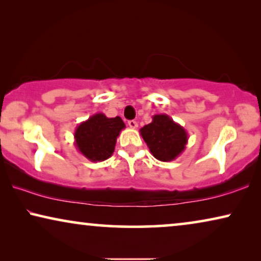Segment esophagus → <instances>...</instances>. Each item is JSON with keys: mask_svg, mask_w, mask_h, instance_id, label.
<instances>
[{"mask_svg": "<svg viewBox=\"0 0 261 261\" xmlns=\"http://www.w3.org/2000/svg\"><path fill=\"white\" fill-rule=\"evenodd\" d=\"M128 126H129L130 128H137L138 122H137V121H134V120H130V121H128Z\"/></svg>", "mask_w": 261, "mask_h": 261, "instance_id": "1", "label": "esophagus"}]
</instances>
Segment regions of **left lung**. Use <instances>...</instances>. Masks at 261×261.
I'll use <instances>...</instances> for the list:
<instances>
[{"instance_id": "1", "label": "left lung", "mask_w": 261, "mask_h": 261, "mask_svg": "<svg viewBox=\"0 0 261 261\" xmlns=\"http://www.w3.org/2000/svg\"><path fill=\"white\" fill-rule=\"evenodd\" d=\"M149 151L160 162H172L181 154L188 144V133L166 114L152 116V122L140 129Z\"/></svg>"}]
</instances>
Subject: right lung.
<instances>
[{"instance_id":"add662e5","label":"right lung","mask_w":261,"mask_h":261,"mask_svg":"<svg viewBox=\"0 0 261 261\" xmlns=\"http://www.w3.org/2000/svg\"><path fill=\"white\" fill-rule=\"evenodd\" d=\"M126 128L120 116L107 117L97 113L78 124L74 130V145L90 162H103L113 155L117 137Z\"/></svg>"}]
</instances>
